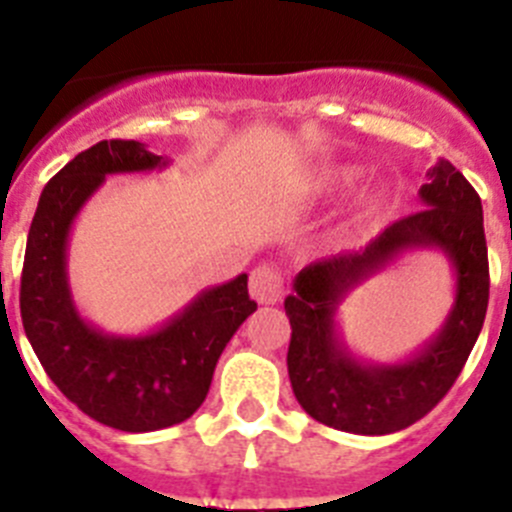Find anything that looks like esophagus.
I'll return each mask as SVG.
<instances>
[{"label":"esophagus","mask_w":512,"mask_h":512,"mask_svg":"<svg viewBox=\"0 0 512 512\" xmlns=\"http://www.w3.org/2000/svg\"><path fill=\"white\" fill-rule=\"evenodd\" d=\"M250 293L260 305H275L283 300L285 283L278 272L272 270V267L260 265L255 267L250 275Z\"/></svg>","instance_id":"34e87169"}]
</instances>
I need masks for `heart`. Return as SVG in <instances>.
<instances>
[{
    "instance_id": "b5f03b06",
    "label": "heart",
    "mask_w": 512,
    "mask_h": 512,
    "mask_svg": "<svg viewBox=\"0 0 512 512\" xmlns=\"http://www.w3.org/2000/svg\"><path fill=\"white\" fill-rule=\"evenodd\" d=\"M358 179V169L353 166H341V169H333L331 174L326 176V189L328 191H343Z\"/></svg>"
}]
</instances>
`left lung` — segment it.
Masks as SVG:
<instances>
[{
	"label": "left lung",
	"mask_w": 512,
	"mask_h": 512,
	"mask_svg": "<svg viewBox=\"0 0 512 512\" xmlns=\"http://www.w3.org/2000/svg\"><path fill=\"white\" fill-rule=\"evenodd\" d=\"M419 202L417 214L386 227L366 250L303 267L285 298L293 394L326 427L369 437L407 429L450 391L480 336L490 295L480 197L450 161L439 159L427 171ZM417 249L439 251L456 275L443 326L399 362L376 365L358 357L342 336L340 305L358 284Z\"/></svg>",
	"instance_id": "8db88e82"
}]
</instances>
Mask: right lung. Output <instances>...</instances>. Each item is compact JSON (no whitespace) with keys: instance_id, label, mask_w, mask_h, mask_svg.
Returning a JSON list of instances; mask_svg holds the SVG:
<instances>
[{"instance_id":"1","label":"right lung","mask_w":512,"mask_h":512,"mask_svg":"<svg viewBox=\"0 0 512 512\" xmlns=\"http://www.w3.org/2000/svg\"><path fill=\"white\" fill-rule=\"evenodd\" d=\"M169 164L146 143H95L47 181L27 234L19 288L27 341L62 394L121 432H156L197 412L224 346L257 310L247 272L204 288L146 333H108L78 310L68 278L78 214L108 176L148 174Z\"/></svg>"}]
</instances>
